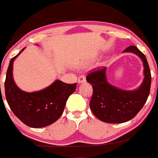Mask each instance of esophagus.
Masks as SVG:
<instances>
[{
	"instance_id": "1",
	"label": "esophagus",
	"mask_w": 158,
	"mask_h": 158,
	"mask_svg": "<svg viewBox=\"0 0 158 158\" xmlns=\"http://www.w3.org/2000/svg\"><path fill=\"white\" fill-rule=\"evenodd\" d=\"M86 81V77H85V76L84 75H80L79 76V77H78V80H77V83H78V84H81V83H83V82H85Z\"/></svg>"
}]
</instances>
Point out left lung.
<instances>
[{"instance_id": "1", "label": "left lung", "mask_w": 158, "mask_h": 158, "mask_svg": "<svg viewBox=\"0 0 158 158\" xmlns=\"http://www.w3.org/2000/svg\"><path fill=\"white\" fill-rule=\"evenodd\" d=\"M124 52H132L142 60L144 81L135 90H124L109 84L106 77V68L89 73L87 81L92 84L93 95L90 107L94 115L104 123H123L134 118L144 106L150 94L152 75L145 55L135 45Z\"/></svg>"}]
</instances>
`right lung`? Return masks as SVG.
Listing matches in <instances>:
<instances>
[{
	"label": "right lung",
	"mask_w": 158,
	"mask_h": 158,
	"mask_svg": "<svg viewBox=\"0 0 158 158\" xmlns=\"http://www.w3.org/2000/svg\"><path fill=\"white\" fill-rule=\"evenodd\" d=\"M24 48L11 58L4 82L5 96L10 108L22 123L32 128H43L54 123L62 115L66 102L76 90L77 84L56 80L43 90L28 93L21 90L13 78V64ZM1 85V84H0Z\"/></svg>",
	"instance_id": "1"
}]
</instances>
